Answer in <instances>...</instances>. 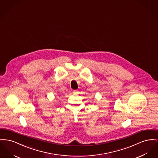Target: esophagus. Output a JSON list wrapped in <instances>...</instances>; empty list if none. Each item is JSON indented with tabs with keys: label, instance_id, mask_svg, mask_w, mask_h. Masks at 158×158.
Returning <instances> with one entry per match:
<instances>
[{
	"label": "esophagus",
	"instance_id": "obj_1",
	"mask_svg": "<svg viewBox=\"0 0 158 158\" xmlns=\"http://www.w3.org/2000/svg\"><path fill=\"white\" fill-rule=\"evenodd\" d=\"M78 93H79V91L77 90H74V91H73V94H77Z\"/></svg>",
	"mask_w": 158,
	"mask_h": 158
}]
</instances>
